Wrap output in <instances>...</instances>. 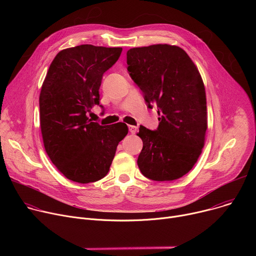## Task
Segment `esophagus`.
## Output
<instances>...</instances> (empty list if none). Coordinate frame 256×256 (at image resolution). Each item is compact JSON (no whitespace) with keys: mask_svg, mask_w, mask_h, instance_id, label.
<instances>
[{"mask_svg":"<svg viewBox=\"0 0 256 256\" xmlns=\"http://www.w3.org/2000/svg\"><path fill=\"white\" fill-rule=\"evenodd\" d=\"M136 130H138L136 126H128V130H130V134H134V132H136Z\"/></svg>","mask_w":256,"mask_h":256,"instance_id":"34e87169","label":"esophagus"}]
</instances>
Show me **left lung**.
Returning a JSON list of instances; mask_svg holds the SVG:
<instances>
[{
  "mask_svg": "<svg viewBox=\"0 0 256 256\" xmlns=\"http://www.w3.org/2000/svg\"><path fill=\"white\" fill-rule=\"evenodd\" d=\"M128 70L149 108H158L159 126H140L138 166L155 181H172L188 173L204 146L208 128L206 89L200 72L179 46L153 44L126 52Z\"/></svg>",
  "mask_w": 256,
  "mask_h": 256,
  "instance_id": "obj_1",
  "label": "left lung"
}]
</instances>
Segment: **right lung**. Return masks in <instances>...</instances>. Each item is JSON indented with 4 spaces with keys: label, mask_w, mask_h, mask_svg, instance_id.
Returning <instances> with one entry per match:
<instances>
[{
    "label": "right lung",
    "mask_w": 256,
    "mask_h": 256,
    "mask_svg": "<svg viewBox=\"0 0 256 256\" xmlns=\"http://www.w3.org/2000/svg\"><path fill=\"white\" fill-rule=\"evenodd\" d=\"M122 48L82 44L60 50L52 62L40 95V128L46 154L68 179L90 184L109 171L126 124L100 126L87 112L99 105L104 72Z\"/></svg>",
    "instance_id": "add662e5"
}]
</instances>
